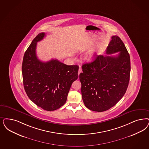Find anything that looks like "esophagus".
<instances>
[{
  "instance_id": "esophagus-1",
  "label": "esophagus",
  "mask_w": 149,
  "mask_h": 149,
  "mask_svg": "<svg viewBox=\"0 0 149 149\" xmlns=\"http://www.w3.org/2000/svg\"><path fill=\"white\" fill-rule=\"evenodd\" d=\"M82 69H81V68H79V70H78V75H80V74L81 73V72H82Z\"/></svg>"
}]
</instances>
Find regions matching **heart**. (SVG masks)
<instances>
[{
    "label": "heart",
    "mask_w": 149,
    "mask_h": 149,
    "mask_svg": "<svg viewBox=\"0 0 149 149\" xmlns=\"http://www.w3.org/2000/svg\"><path fill=\"white\" fill-rule=\"evenodd\" d=\"M95 58V54L94 52L93 51H89L85 55L84 59L85 61L87 62H93Z\"/></svg>",
    "instance_id": "1"
}]
</instances>
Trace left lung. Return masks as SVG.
Here are the masks:
<instances>
[{
  "label": "left lung",
  "mask_w": 149,
  "mask_h": 149,
  "mask_svg": "<svg viewBox=\"0 0 149 149\" xmlns=\"http://www.w3.org/2000/svg\"><path fill=\"white\" fill-rule=\"evenodd\" d=\"M118 52L116 56H96L95 59L82 66L79 75L82 100L85 106L96 112L113 107L123 97L128 86L130 59L123 41L112 37L107 54Z\"/></svg>",
  "instance_id": "left-lung-1"
}]
</instances>
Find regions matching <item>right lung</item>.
Instances as JSON below:
<instances>
[{"label": "right lung", "mask_w": 149, "mask_h": 149, "mask_svg": "<svg viewBox=\"0 0 149 149\" xmlns=\"http://www.w3.org/2000/svg\"><path fill=\"white\" fill-rule=\"evenodd\" d=\"M45 36L42 32L32 41L24 56L22 72L29 98L37 106L52 111L66 102L72 83L78 78L79 67L67 65L57 59L40 61L36 55L37 43Z\"/></svg>", "instance_id": "obj_1"}]
</instances>
